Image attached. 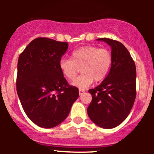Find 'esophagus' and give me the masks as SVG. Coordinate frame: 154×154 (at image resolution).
I'll list each match as a JSON object with an SVG mask.
<instances>
[{
    "label": "esophagus",
    "instance_id": "esophagus-1",
    "mask_svg": "<svg viewBox=\"0 0 154 154\" xmlns=\"http://www.w3.org/2000/svg\"><path fill=\"white\" fill-rule=\"evenodd\" d=\"M84 93H85V90H83V89H79V95H82Z\"/></svg>",
    "mask_w": 154,
    "mask_h": 154
}]
</instances>
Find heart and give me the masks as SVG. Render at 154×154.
I'll return each instance as SVG.
<instances>
[{"instance_id":"b5f03b06","label":"heart","mask_w":154,"mask_h":154,"mask_svg":"<svg viewBox=\"0 0 154 154\" xmlns=\"http://www.w3.org/2000/svg\"><path fill=\"white\" fill-rule=\"evenodd\" d=\"M112 65V55L106 48L97 46H83L72 54V59H61L59 68L63 75L69 80H73L81 68L82 75L72 85L85 89L94 82L103 81L109 75Z\"/></svg>"}]
</instances>
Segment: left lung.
Listing matches in <instances>:
<instances>
[{
    "label": "left lung",
    "instance_id": "8db88e82",
    "mask_svg": "<svg viewBox=\"0 0 154 154\" xmlns=\"http://www.w3.org/2000/svg\"><path fill=\"white\" fill-rule=\"evenodd\" d=\"M111 48L112 65L109 75L98 86L88 91L92 101L88 114L95 125L105 129L117 127L128 117L136 97V67L122 43L98 38Z\"/></svg>",
    "mask_w": 154,
    "mask_h": 154
}]
</instances>
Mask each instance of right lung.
<instances>
[{"mask_svg":"<svg viewBox=\"0 0 154 154\" xmlns=\"http://www.w3.org/2000/svg\"><path fill=\"white\" fill-rule=\"evenodd\" d=\"M67 48L66 42L38 38L19 55L17 94L26 116L40 128L61 124L79 97L78 88L68 84L59 68Z\"/></svg>","mask_w":154,"mask_h":154,"instance_id":"add662e5","label":"right lung"}]
</instances>
